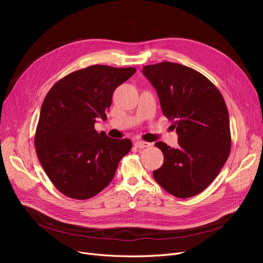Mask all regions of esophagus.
<instances>
[{
    "mask_svg": "<svg viewBox=\"0 0 263 263\" xmlns=\"http://www.w3.org/2000/svg\"><path fill=\"white\" fill-rule=\"evenodd\" d=\"M134 146L136 148H140V149H143V148H146V147H149L151 146L150 143H147V142H144V141H136L134 143Z\"/></svg>",
    "mask_w": 263,
    "mask_h": 263,
    "instance_id": "1",
    "label": "esophagus"
}]
</instances>
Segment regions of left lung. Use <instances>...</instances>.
Here are the masks:
<instances>
[{"instance_id": "obj_1", "label": "left lung", "mask_w": 263, "mask_h": 263, "mask_svg": "<svg viewBox=\"0 0 263 263\" xmlns=\"http://www.w3.org/2000/svg\"><path fill=\"white\" fill-rule=\"evenodd\" d=\"M143 73L157 89L165 117L178 133V148L156 143L164 156L156 181L178 198L208 187L224 166L231 147L228 109L213 83L190 67L162 62Z\"/></svg>"}]
</instances>
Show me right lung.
I'll return each instance as SVG.
<instances>
[{
	"label": "right lung",
	"instance_id": "add662e5",
	"mask_svg": "<svg viewBox=\"0 0 263 263\" xmlns=\"http://www.w3.org/2000/svg\"><path fill=\"white\" fill-rule=\"evenodd\" d=\"M134 67L93 65L67 74L52 86L41 105L35 148L47 176L62 194L89 199L106 187L132 142L95 130L106 119L113 92Z\"/></svg>",
	"mask_w": 263,
	"mask_h": 263
}]
</instances>
